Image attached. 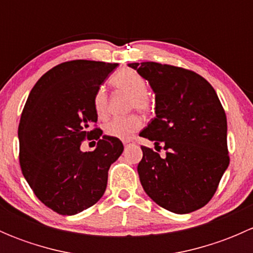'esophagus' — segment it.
I'll return each instance as SVG.
<instances>
[{
    "label": "esophagus",
    "mask_w": 253,
    "mask_h": 253,
    "mask_svg": "<svg viewBox=\"0 0 253 253\" xmlns=\"http://www.w3.org/2000/svg\"><path fill=\"white\" fill-rule=\"evenodd\" d=\"M122 143H124L125 147H128V145L134 144V141H132V139H124V141H122Z\"/></svg>",
    "instance_id": "obj_1"
}]
</instances>
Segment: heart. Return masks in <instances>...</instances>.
<instances>
[{"label": "heart", "instance_id": "1", "mask_svg": "<svg viewBox=\"0 0 253 253\" xmlns=\"http://www.w3.org/2000/svg\"><path fill=\"white\" fill-rule=\"evenodd\" d=\"M111 84L116 90L131 95L129 99V110L149 114L153 110L152 98L148 95L147 81L132 70H122L115 73L111 78ZM108 93L104 88H98L93 95V108L99 119L108 116ZM143 126V120L136 114L125 117H115L105 125L106 136L119 139L131 138L134 132L139 131Z\"/></svg>", "mask_w": 253, "mask_h": 253}]
</instances>
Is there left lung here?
<instances>
[{
	"mask_svg": "<svg viewBox=\"0 0 253 253\" xmlns=\"http://www.w3.org/2000/svg\"><path fill=\"white\" fill-rule=\"evenodd\" d=\"M155 93V115L139 136L164 149L142 145L138 175L145 193L167 211L186 214L205 207L229 167L226 115L202 76L157 62L129 63ZM159 152V150H158Z\"/></svg>",
	"mask_w": 253,
	"mask_h": 253,
	"instance_id": "left-lung-1",
	"label": "left lung"
}]
</instances>
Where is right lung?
<instances>
[{
	"instance_id": "right-lung-1",
	"label": "right lung",
	"mask_w": 253,
	"mask_h": 253,
	"mask_svg": "<svg viewBox=\"0 0 253 253\" xmlns=\"http://www.w3.org/2000/svg\"><path fill=\"white\" fill-rule=\"evenodd\" d=\"M117 63L73 60L47 71L30 91L20 116L19 165L45 206L73 215L94 206L106 190L108 171L124 152L119 138L96 127L93 95ZM94 126V129L91 127ZM98 141L83 153L81 142Z\"/></svg>"
}]
</instances>
